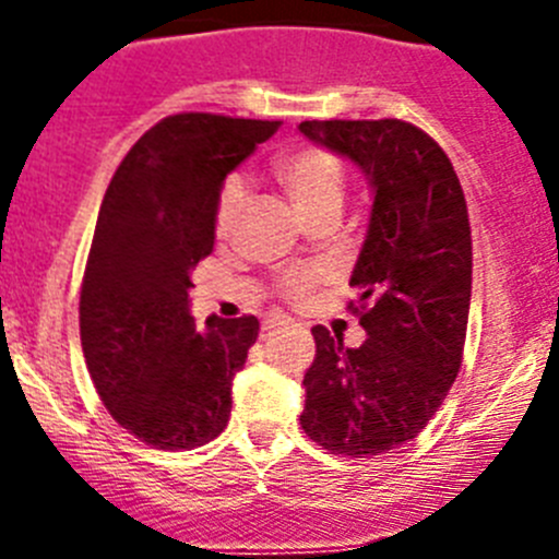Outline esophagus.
<instances>
[{"label": "esophagus", "instance_id": "obj_1", "mask_svg": "<svg viewBox=\"0 0 559 559\" xmlns=\"http://www.w3.org/2000/svg\"><path fill=\"white\" fill-rule=\"evenodd\" d=\"M280 324H285L283 319H280V316H269V319H265V322H263V333H274V330L280 328Z\"/></svg>", "mask_w": 559, "mask_h": 559}]
</instances>
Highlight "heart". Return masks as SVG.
<instances>
[{
    "instance_id": "heart-1",
    "label": "heart",
    "mask_w": 559,
    "mask_h": 559,
    "mask_svg": "<svg viewBox=\"0 0 559 559\" xmlns=\"http://www.w3.org/2000/svg\"><path fill=\"white\" fill-rule=\"evenodd\" d=\"M276 185L283 187L294 210L308 224L319 218H338L347 195V170L338 153L324 145H296L283 151L271 165ZM246 206V190L240 179H226L215 201V235L229 237ZM316 283L313 271H290L283 276V294L290 302L305 299Z\"/></svg>"
}]
</instances>
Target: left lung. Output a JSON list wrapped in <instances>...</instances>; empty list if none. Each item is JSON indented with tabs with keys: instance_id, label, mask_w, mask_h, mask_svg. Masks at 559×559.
<instances>
[{
	"instance_id": "left-lung-1",
	"label": "left lung",
	"mask_w": 559,
	"mask_h": 559,
	"mask_svg": "<svg viewBox=\"0 0 559 559\" xmlns=\"http://www.w3.org/2000/svg\"><path fill=\"white\" fill-rule=\"evenodd\" d=\"M308 140L353 159L374 187L367 240L347 308L369 338L344 347L316 324L302 428L344 456H380L412 442L462 367L471 313L467 201L448 153L403 120H305Z\"/></svg>"
}]
</instances>
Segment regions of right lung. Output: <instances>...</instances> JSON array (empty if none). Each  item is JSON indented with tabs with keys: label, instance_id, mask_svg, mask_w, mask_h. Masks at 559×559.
I'll return each mask as SVG.
<instances>
[{
	"label": "right lung",
	"instance_id": "right-lung-1",
	"mask_svg": "<svg viewBox=\"0 0 559 559\" xmlns=\"http://www.w3.org/2000/svg\"><path fill=\"white\" fill-rule=\"evenodd\" d=\"M280 120L185 111L145 131L111 176L81 285L83 358L103 406L159 448L206 445L229 423L231 378L260 322L190 316L192 269L215 246L226 173Z\"/></svg>",
	"mask_w": 559,
	"mask_h": 559
}]
</instances>
